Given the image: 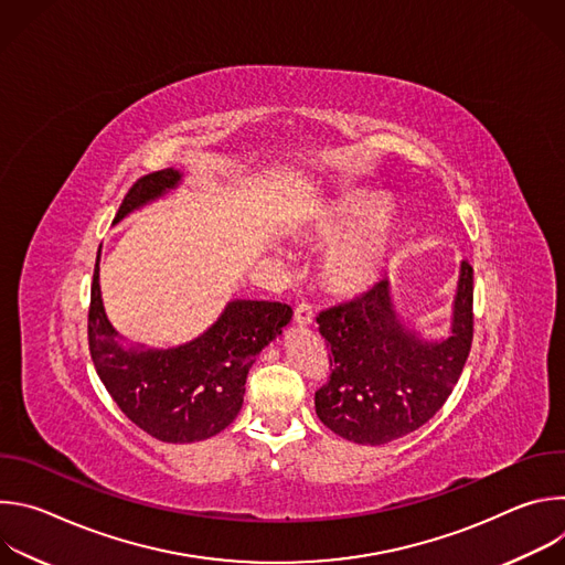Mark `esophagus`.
I'll return each instance as SVG.
<instances>
[{
  "instance_id": "34e87169",
  "label": "esophagus",
  "mask_w": 565,
  "mask_h": 565,
  "mask_svg": "<svg viewBox=\"0 0 565 565\" xmlns=\"http://www.w3.org/2000/svg\"><path fill=\"white\" fill-rule=\"evenodd\" d=\"M312 321H315L312 306L310 303H299L295 308V324L301 327V329H308V327H312Z\"/></svg>"
}]
</instances>
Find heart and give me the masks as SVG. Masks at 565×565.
I'll return each instance as SVG.
<instances>
[{
	"instance_id": "obj_1",
	"label": "heart",
	"mask_w": 565,
	"mask_h": 565,
	"mask_svg": "<svg viewBox=\"0 0 565 565\" xmlns=\"http://www.w3.org/2000/svg\"><path fill=\"white\" fill-rule=\"evenodd\" d=\"M391 201L380 192L355 190L321 207L308 227L319 246H329L321 262L324 286L342 297L371 290L391 259L397 241V221L388 214Z\"/></svg>"
}]
</instances>
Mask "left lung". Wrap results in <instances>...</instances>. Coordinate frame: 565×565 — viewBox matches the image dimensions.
<instances>
[{"mask_svg":"<svg viewBox=\"0 0 565 565\" xmlns=\"http://www.w3.org/2000/svg\"><path fill=\"white\" fill-rule=\"evenodd\" d=\"M473 268L460 262L451 327L425 340L399 317L388 279L362 297L319 312L331 347V380L315 393V412L338 436L386 445L423 427L451 395L473 335Z\"/></svg>","mask_w":565,"mask_h":565,"instance_id":"obj_1","label":"left lung"}]
</instances>
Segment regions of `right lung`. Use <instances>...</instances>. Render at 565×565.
<instances>
[{
	"instance_id": "add662e5",
	"label": "right lung",
	"mask_w": 565,
	"mask_h": 565,
	"mask_svg": "<svg viewBox=\"0 0 565 565\" xmlns=\"http://www.w3.org/2000/svg\"><path fill=\"white\" fill-rule=\"evenodd\" d=\"M181 170L142 177L127 192L114 223L177 190ZM292 308L279 301L232 299L214 324L172 349L122 344L100 295V250L92 284L89 351L120 412L163 443H196L223 431L244 405L246 377L257 355L281 335Z\"/></svg>"
}]
</instances>
